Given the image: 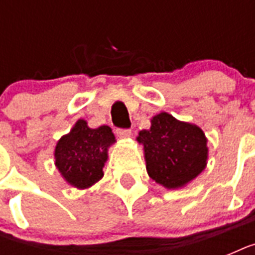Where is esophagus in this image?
I'll use <instances>...</instances> for the list:
<instances>
[{"mask_svg": "<svg viewBox=\"0 0 255 255\" xmlns=\"http://www.w3.org/2000/svg\"><path fill=\"white\" fill-rule=\"evenodd\" d=\"M116 135L122 137V139H126V137H129L132 135L131 129H128V128H118L116 129Z\"/></svg>", "mask_w": 255, "mask_h": 255, "instance_id": "obj_1", "label": "esophagus"}]
</instances>
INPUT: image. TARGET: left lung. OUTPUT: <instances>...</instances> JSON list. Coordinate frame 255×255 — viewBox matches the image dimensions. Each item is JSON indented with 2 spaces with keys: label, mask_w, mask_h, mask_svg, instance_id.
<instances>
[{
  "label": "left lung",
  "mask_w": 255,
  "mask_h": 255,
  "mask_svg": "<svg viewBox=\"0 0 255 255\" xmlns=\"http://www.w3.org/2000/svg\"><path fill=\"white\" fill-rule=\"evenodd\" d=\"M147 172L168 189L184 186L205 169L206 137L201 128L178 122L167 112L153 116L149 129L139 132Z\"/></svg>",
  "instance_id": "8db88e82"
}]
</instances>
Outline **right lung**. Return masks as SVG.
<instances>
[{
  "mask_svg": "<svg viewBox=\"0 0 255 255\" xmlns=\"http://www.w3.org/2000/svg\"><path fill=\"white\" fill-rule=\"evenodd\" d=\"M112 143H115V136L108 126L92 129L85 120H78L55 147L57 168L71 185L88 188L103 177L107 148Z\"/></svg>",
  "mask_w": 255,
  "mask_h": 255,
  "instance_id": "1",
  "label": "right lung"
}]
</instances>
